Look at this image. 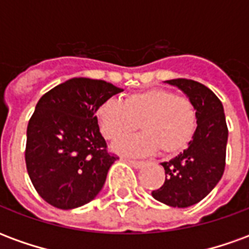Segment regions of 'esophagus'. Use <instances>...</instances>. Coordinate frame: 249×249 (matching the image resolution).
<instances>
[{
	"mask_svg": "<svg viewBox=\"0 0 249 249\" xmlns=\"http://www.w3.org/2000/svg\"><path fill=\"white\" fill-rule=\"evenodd\" d=\"M126 162H129L130 165L136 169H140V168L144 167V162L142 161H136V160H125Z\"/></svg>",
	"mask_w": 249,
	"mask_h": 249,
	"instance_id": "1",
	"label": "esophagus"
}]
</instances>
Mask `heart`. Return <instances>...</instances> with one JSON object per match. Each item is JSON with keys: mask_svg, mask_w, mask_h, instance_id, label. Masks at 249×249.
<instances>
[{"mask_svg": "<svg viewBox=\"0 0 249 249\" xmlns=\"http://www.w3.org/2000/svg\"><path fill=\"white\" fill-rule=\"evenodd\" d=\"M96 119L103 136L110 141L128 136L139 123L141 133L113 146L128 156H148L157 149L167 156L176 155L187 148L197 126L191 100L160 88L129 94L124 101L108 98L96 109Z\"/></svg>", "mask_w": 249, "mask_h": 249, "instance_id": "b5f03b06", "label": "heart"}]
</instances>
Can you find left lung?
Here are the masks:
<instances>
[{
  "label": "left lung",
  "mask_w": 249,
  "mask_h": 249,
  "mask_svg": "<svg viewBox=\"0 0 249 249\" xmlns=\"http://www.w3.org/2000/svg\"><path fill=\"white\" fill-rule=\"evenodd\" d=\"M165 82L178 87L191 100L197 128L185 151L161 162L165 181L152 196L169 207L187 208L201 201L223 178L228 128L223 104L209 88L187 78Z\"/></svg>",
  "instance_id": "1"
}]
</instances>
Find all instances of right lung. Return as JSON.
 Returning a JSON list of instances; mask_svg holds the SVG:
<instances>
[{"label": "right lung", "instance_id": "1", "mask_svg": "<svg viewBox=\"0 0 249 249\" xmlns=\"http://www.w3.org/2000/svg\"><path fill=\"white\" fill-rule=\"evenodd\" d=\"M120 92L110 82L74 77L37 103L26 130L25 161L33 187L46 203L78 208L103 189L119 157L107 152L96 109Z\"/></svg>", "mask_w": 249, "mask_h": 249}]
</instances>
